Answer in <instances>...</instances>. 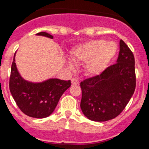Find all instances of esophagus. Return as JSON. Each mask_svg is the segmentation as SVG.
<instances>
[{"label":"esophagus","instance_id":"esophagus-1","mask_svg":"<svg viewBox=\"0 0 149 149\" xmlns=\"http://www.w3.org/2000/svg\"><path fill=\"white\" fill-rule=\"evenodd\" d=\"M79 79L77 78H72L71 79V83H72V86H76V85L79 84Z\"/></svg>","mask_w":149,"mask_h":149}]
</instances>
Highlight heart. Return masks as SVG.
I'll return each mask as SVG.
<instances>
[{
  "mask_svg": "<svg viewBox=\"0 0 149 149\" xmlns=\"http://www.w3.org/2000/svg\"><path fill=\"white\" fill-rule=\"evenodd\" d=\"M117 51V46L113 42L105 40H90L74 46L70 51L72 61L77 63L86 62L83 67L85 74L88 77H96L103 72ZM69 67L73 69L74 63L67 61Z\"/></svg>",
  "mask_w": 149,
  "mask_h": 149,
  "instance_id": "1",
  "label": "heart"
}]
</instances>
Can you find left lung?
<instances>
[{
    "instance_id": "left-lung-1",
    "label": "left lung",
    "mask_w": 149,
    "mask_h": 149,
    "mask_svg": "<svg viewBox=\"0 0 149 149\" xmlns=\"http://www.w3.org/2000/svg\"><path fill=\"white\" fill-rule=\"evenodd\" d=\"M80 86L81 110L88 119L107 121L123 111L134 93L136 73L133 54L123 40L120 41L117 63L81 82Z\"/></svg>"
}]
</instances>
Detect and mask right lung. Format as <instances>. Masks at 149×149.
<instances>
[{
    "label": "right lung",
    "instance_id": "1",
    "mask_svg": "<svg viewBox=\"0 0 149 149\" xmlns=\"http://www.w3.org/2000/svg\"><path fill=\"white\" fill-rule=\"evenodd\" d=\"M36 36L53 38L47 32H38ZM15 52L11 66L10 91L22 112L29 117L45 118L53 113L63 92L70 87V80L48 79L41 82L27 81L21 77L15 63Z\"/></svg>",
    "mask_w": 149,
    "mask_h": 149
}]
</instances>
